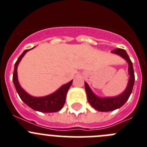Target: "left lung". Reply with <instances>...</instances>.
<instances>
[{
  "label": "left lung",
  "mask_w": 147,
  "mask_h": 147,
  "mask_svg": "<svg viewBox=\"0 0 147 147\" xmlns=\"http://www.w3.org/2000/svg\"><path fill=\"white\" fill-rule=\"evenodd\" d=\"M111 53L121 56L128 63V72L129 77H128V82L125 90L120 94L114 96V97H99L96 94L94 93L89 84L84 82L85 90H86L89 104L92 105L93 108L100 112L113 111V110H116V109L122 107L129 98L131 92H132L133 87H134V82H135V76H134L133 63L130 59L129 56L127 54L126 51L125 50H123V49L118 48L113 50Z\"/></svg>",
  "instance_id": "left-lung-1"
}]
</instances>
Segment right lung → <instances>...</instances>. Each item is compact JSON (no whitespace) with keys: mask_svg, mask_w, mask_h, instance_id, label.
Masks as SVG:
<instances>
[{"mask_svg":"<svg viewBox=\"0 0 147 147\" xmlns=\"http://www.w3.org/2000/svg\"><path fill=\"white\" fill-rule=\"evenodd\" d=\"M33 48H34V47ZM32 49L24 50L18 58L14 65L13 82L16 92L20 97L21 100L26 105H28L35 111L42 112V113H55V112L59 111L63 108L64 104H65L67 92H68L70 86L72 84L73 80L62 85L55 92L50 94L48 95L43 96V97H34V96L30 95L21 86L20 84H19L17 74L18 65L25 54Z\"/></svg>","mask_w":147,"mask_h":147,"instance_id":"right-lung-1","label":"right lung"}]
</instances>
